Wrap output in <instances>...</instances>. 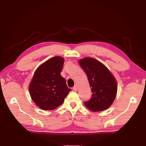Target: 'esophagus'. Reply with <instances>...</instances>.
<instances>
[{"label":"esophagus","instance_id":"esophagus-1","mask_svg":"<svg viewBox=\"0 0 146 146\" xmlns=\"http://www.w3.org/2000/svg\"><path fill=\"white\" fill-rule=\"evenodd\" d=\"M73 90L74 91H77V86H74V87L73 88Z\"/></svg>","mask_w":146,"mask_h":146}]
</instances>
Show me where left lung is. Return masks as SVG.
Here are the masks:
<instances>
[{"instance_id": "1", "label": "left lung", "mask_w": 146, "mask_h": 146, "mask_svg": "<svg viewBox=\"0 0 146 146\" xmlns=\"http://www.w3.org/2000/svg\"><path fill=\"white\" fill-rule=\"evenodd\" d=\"M88 76L92 92L91 99L84 105L92 111L107 110L117 95V84L110 70L100 62L91 57L78 61Z\"/></svg>"}]
</instances>
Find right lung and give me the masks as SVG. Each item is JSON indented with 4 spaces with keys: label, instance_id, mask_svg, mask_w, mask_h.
Segmentation results:
<instances>
[{
    "label": "right lung",
    "instance_id": "right-lung-1",
    "mask_svg": "<svg viewBox=\"0 0 146 146\" xmlns=\"http://www.w3.org/2000/svg\"><path fill=\"white\" fill-rule=\"evenodd\" d=\"M64 59L54 56L36 69L29 84L31 99L43 110H55L64 102L71 91L60 75Z\"/></svg>",
    "mask_w": 146,
    "mask_h": 146
}]
</instances>
